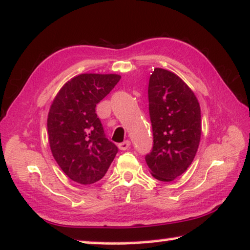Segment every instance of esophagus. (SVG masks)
Returning <instances> with one entry per match:
<instances>
[{
	"mask_svg": "<svg viewBox=\"0 0 250 250\" xmlns=\"http://www.w3.org/2000/svg\"><path fill=\"white\" fill-rule=\"evenodd\" d=\"M130 145H131V143H130L129 140H125V141H124V143L119 144L118 147H119V149H120V150H126V149L130 147Z\"/></svg>",
	"mask_w": 250,
	"mask_h": 250,
	"instance_id": "esophagus-1",
	"label": "esophagus"
}]
</instances>
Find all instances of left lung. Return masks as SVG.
I'll list each match as a JSON object with an SVG mask.
<instances>
[{
	"instance_id": "8db88e82",
	"label": "left lung",
	"mask_w": 250,
	"mask_h": 250,
	"mask_svg": "<svg viewBox=\"0 0 250 250\" xmlns=\"http://www.w3.org/2000/svg\"><path fill=\"white\" fill-rule=\"evenodd\" d=\"M154 145L146 155L151 175L162 182L181 176L201 139V109L192 89L169 70L155 68L148 85Z\"/></svg>"
}]
</instances>
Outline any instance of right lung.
Segmentation results:
<instances>
[{
	"label": "right lung",
	"instance_id": "right-lung-1",
	"mask_svg": "<svg viewBox=\"0 0 250 250\" xmlns=\"http://www.w3.org/2000/svg\"><path fill=\"white\" fill-rule=\"evenodd\" d=\"M117 74H81L61 88L48 113L55 161L70 180L88 185L101 180L118 152L107 139L95 106L120 81Z\"/></svg>",
	"mask_w": 250,
	"mask_h": 250
}]
</instances>
